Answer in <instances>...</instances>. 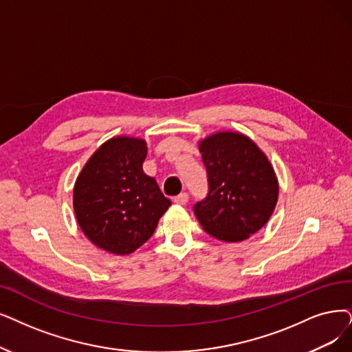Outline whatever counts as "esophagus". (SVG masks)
<instances>
[{
  "mask_svg": "<svg viewBox=\"0 0 352 352\" xmlns=\"http://www.w3.org/2000/svg\"><path fill=\"white\" fill-rule=\"evenodd\" d=\"M189 201V196L188 193H180L179 196H176V198H173V202L176 205H186Z\"/></svg>",
  "mask_w": 352,
  "mask_h": 352,
  "instance_id": "34e87169",
  "label": "esophagus"
}]
</instances>
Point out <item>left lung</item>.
Instances as JSON below:
<instances>
[{"label": "left lung", "mask_w": 352, "mask_h": 352, "mask_svg": "<svg viewBox=\"0 0 352 352\" xmlns=\"http://www.w3.org/2000/svg\"><path fill=\"white\" fill-rule=\"evenodd\" d=\"M208 176V195L193 210L217 240L240 243L261 230L278 199L273 164L252 140L217 131L198 143Z\"/></svg>", "instance_id": "1"}]
</instances>
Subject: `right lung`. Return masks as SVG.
Returning a JSON list of instances; mask_svg holds the SVG:
<instances>
[{
    "label": "right lung",
    "instance_id": "obj_1",
    "mask_svg": "<svg viewBox=\"0 0 352 352\" xmlns=\"http://www.w3.org/2000/svg\"><path fill=\"white\" fill-rule=\"evenodd\" d=\"M143 138L112 137L95 150L74 186V210L82 232L107 252L127 256L142 247L172 205L156 179L143 172Z\"/></svg>",
    "mask_w": 352,
    "mask_h": 352
}]
</instances>
